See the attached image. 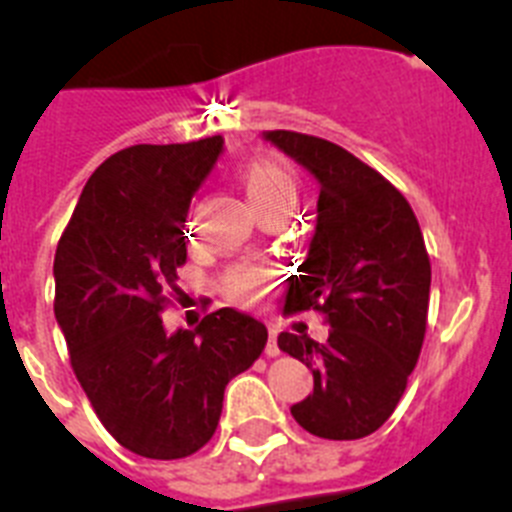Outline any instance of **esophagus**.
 <instances>
[{
	"label": "esophagus",
	"instance_id": "esophagus-1",
	"mask_svg": "<svg viewBox=\"0 0 512 512\" xmlns=\"http://www.w3.org/2000/svg\"><path fill=\"white\" fill-rule=\"evenodd\" d=\"M267 356H278L280 348H278V328L270 326V338H267V346H265Z\"/></svg>",
	"mask_w": 512,
	"mask_h": 512
}]
</instances>
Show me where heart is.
<instances>
[{"label":"heart","instance_id":"b5f03b06","mask_svg":"<svg viewBox=\"0 0 512 512\" xmlns=\"http://www.w3.org/2000/svg\"><path fill=\"white\" fill-rule=\"evenodd\" d=\"M240 184L255 212L267 207H293L298 199V181L283 164L272 159L247 161L240 169ZM265 272L257 267H240L229 278V290L240 303H252L265 290Z\"/></svg>","mask_w":512,"mask_h":512}]
</instances>
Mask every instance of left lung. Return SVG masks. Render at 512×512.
Returning <instances> with one entry per match:
<instances>
[{"mask_svg":"<svg viewBox=\"0 0 512 512\" xmlns=\"http://www.w3.org/2000/svg\"><path fill=\"white\" fill-rule=\"evenodd\" d=\"M262 138L321 189L285 313L318 308L333 331L326 343L308 333L278 336L313 371V391L290 414L315 437L361 439L394 414L422 351L432 285L422 229L407 199L346 148L293 131Z\"/></svg>","mask_w":512,"mask_h":512,"instance_id":"left-lung-1","label":"left lung"}]
</instances>
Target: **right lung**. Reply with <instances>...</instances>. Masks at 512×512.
Returning a JSON list of instances; mask_svg holds the SVG:
<instances>
[{
  "mask_svg": "<svg viewBox=\"0 0 512 512\" xmlns=\"http://www.w3.org/2000/svg\"><path fill=\"white\" fill-rule=\"evenodd\" d=\"M222 154V136L123 148L93 171L55 252V318L75 376L116 442L148 460L202 450L227 384L267 343V328L234 308L194 331L161 321L191 197Z\"/></svg>",
  "mask_w": 512,
  "mask_h": 512,
  "instance_id": "obj_1",
  "label": "right lung"
}]
</instances>
